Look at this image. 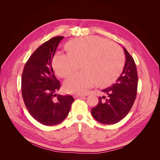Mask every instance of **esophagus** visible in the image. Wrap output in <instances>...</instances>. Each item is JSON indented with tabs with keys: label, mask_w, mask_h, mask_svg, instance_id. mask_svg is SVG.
<instances>
[{
	"label": "esophagus",
	"mask_w": 160,
	"mask_h": 160,
	"mask_svg": "<svg viewBox=\"0 0 160 160\" xmlns=\"http://www.w3.org/2000/svg\"><path fill=\"white\" fill-rule=\"evenodd\" d=\"M85 95H75L74 98H82V97H85Z\"/></svg>",
	"instance_id": "1"
}]
</instances>
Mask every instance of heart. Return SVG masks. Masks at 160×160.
Masks as SVG:
<instances>
[{
	"label": "heart",
	"mask_w": 160,
	"mask_h": 160,
	"mask_svg": "<svg viewBox=\"0 0 160 160\" xmlns=\"http://www.w3.org/2000/svg\"><path fill=\"white\" fill-rule=\"evenodd\" d=\"M68 54L57 53L53 58L55 72L66 78L79 69L83 71L71 76L64 83V89L72 93L83 94L95 84L108 85L117 78L124 64L120 47L103 38L89 36L75 38L66 45Z\"/></svg>",
	"instance_id": "obj_1"
}]
</instances>
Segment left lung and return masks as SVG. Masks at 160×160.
Segmentation results:
<instances>
[{
	"label": "left lung",
	"mask_w": 160,
	"mask_h": 160,
	"mask_svg": "<svg viewBox=\"0 0 160 160\" xmlns=\"http://www.w3.org/2000/svg\"><path fill=\"white\" fill-rule=\"evenodd\" d=\"M125 63L122 73L110 88L103 89L105 96L92 108V116L101 123L114 124L124 118L134 103L138 91V71L133 57L125 47Z\"/></svg>",
	"instance_id": "8db88e82"
}]
</instances>
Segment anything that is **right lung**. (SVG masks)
Segmentation results:
<instances>
[{"mask_svg": "<svg viewBox=\"0 0 160 160\" xmlns=\"http://www.w3.org/2000/svg\"><path fill=\"white\" fill-rule=\"evenodd\" d=\"M63 38L53 37L38 47L27 61L22 75L24 103L32 117L45 125L61 123L75 100L69 95L56 94L61 85L54 75L52 60Z\"/></svg>", "mask_w": 160, "mask_h": 160, "instance_id": "obj_1", "label": "right lung"}]
</instances>
